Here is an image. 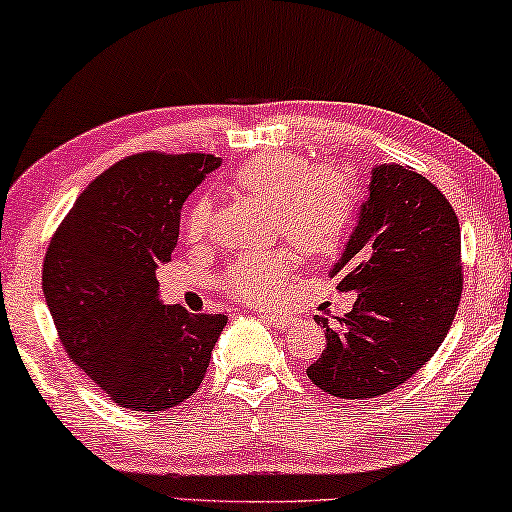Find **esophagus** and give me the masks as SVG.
Wrapping results in <instances>:
<instances>
[{
  "label": "esophagus",
  "mask_w": 512,
  "mask_h": 512,
  "mask_svg": "<svg viewBox=\"0 0 512 512\" xmlns=\"http://www.w3.org/2000/svg\"><path fill=\"white\" fill-rule=\"evenodd\" d=\"M260 316L269 323H274V326H286V323H290V316L281 312H271V309H260Z\"/></svg>",
  "instance_id": "34e87169"
}]
</instances>
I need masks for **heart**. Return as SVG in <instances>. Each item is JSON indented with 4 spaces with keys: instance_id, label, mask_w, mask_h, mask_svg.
<instances>
[{
    "instance_id": "heart-1",
    "label": "heart",
    "mask_w": 512,
    "mask_h": 512,
    "mask_svg": "<svg viewBox=\"0 0 512 512\" xmlns=\"http://www.w3.org/2000/svg\"><path fill=\"white\" fill-rule=\"evenodd\" d=\"M231 186L243 196L271 203V224L312 257L333 255L345 243L357 215V186L338 167H309L300 155L262 153L231 174ZM212 222L205 200L184 217L191 241L208 234ZM295 257L288 248L245 252L224 271L222 286L243 302H271L288 286Z\"/></svg>"
}]
</instances>
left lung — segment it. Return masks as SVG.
Here are the masks:
<instances>
[{
	"mask_svg": "<svg viewBox=\"0 0 512 512\" xmlns=\"http://www.w3.org/2000/svg\"><path fill=\"white\" fill-rule=\"evenodd\" d=\"M331 276L357 293L326 349L307 368L331 397L373 399L430 361L454 321L463 290L461 226L435 184L409 165H375L357 226Z\"/></svg>",
	"mask_w": 512,
	"mask_h": 512,
	"instance_id": "obj_1",
	"label": "left lung"
}]
</instances>
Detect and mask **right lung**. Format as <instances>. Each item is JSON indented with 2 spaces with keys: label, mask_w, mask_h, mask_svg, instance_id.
<instances>
[{
  "label": "right lung",
  "mask_w": 512,
  "mask_h": 512,
  "mask_svg": "<svg viewBox=\"0 0 512 512\" xmlns=\"http://www.w3.org/2000/svg\"><path fill=\"white\" fill-rule=\"evenodd\" d=\"M222 160L129 155L80 193L51 238L42 290L68 357L118 406L167 411L203 383L224 314L163 304L155 269L177 248L181 205Z\"/></svg>",
  "instance_id": "right-lung-1"
}]
</instances>
